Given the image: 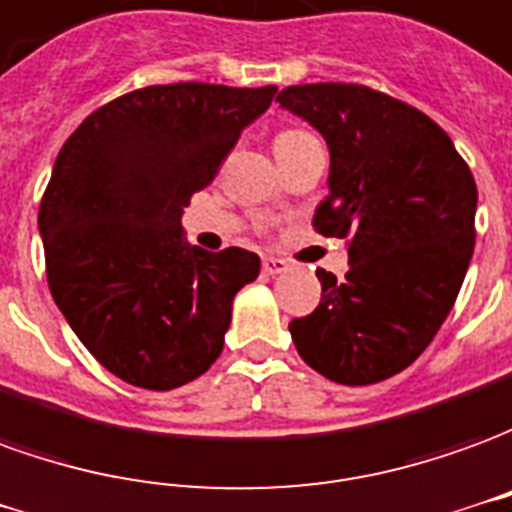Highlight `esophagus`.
I'll use <instances>...</instances> for the list:
<instances>
[{"instance_id":"esophagus-1","label":"esophagus","mask_w":512,"mask_h":512,"mask_svg":"<svg viewBox=\"0 0 512 512\" xmlns=\"http://www.w3.org/2000/svg\"><path fill=\"white\" fill-rule=\"evenodd\" d=\"M262 270L264 275H281L286 273V262L284 259H275V256H264Z\"/></svg>"}]
</instances>
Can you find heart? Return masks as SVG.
I'll return each mask as SVG.
<instances>
[{"instance_id":"obj_1","label":"heart","mask_w":512,"mask_h":512,"mask_svg":"<svg viewBox=\"0 0 512 512\" xmlns=\"http://www.w3.org/2000/svg\"><path fill=\"white\" fill-rule=\"evenodd\" d=\"M303 137H308V132H303V129H281V132L275 134V140H273L275 154H281V151H286V148H292L297 140H303Z\"/></svg>"}]
</instances>
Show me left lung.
<instances>
[{"mask_svg":"<svg viewBox=\"0 0 512 512\" xmlns=\"http://www.w3.org/2000/svg\"><path fill=\"white\" fill-rule=\"evenodd\" d=\"M331 148L322 237L347 239L344 281L317 270L320 306L289 322L297 353L342 386L411 366L447 320L474 253L477 184L433 118L366 85L278 93Z\"/></svg>","mask_w":512,"mask_h":512,"instance_id":"obj_1","label":"left lung"}]
</instances>
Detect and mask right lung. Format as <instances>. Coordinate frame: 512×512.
<instances>
[{"label": "right lung", "instance_id": "add662e5", "mask_svg": "<svg viewBox=\"0 0 512 512\" xmlns=\"http://www.w3.org/2000/svg\"><path fill=\"white\" fill-rule=\"evenodd\" d=\"M275 90L148 85L90 112L57 154L38 209L46 281L79 342L132 386L179 389L223 353L259 256L187 245L181 212Z\"/></svg>", "mask_w": 512, "mask_h": 512}]
</instances>
